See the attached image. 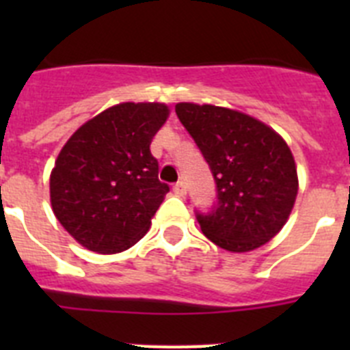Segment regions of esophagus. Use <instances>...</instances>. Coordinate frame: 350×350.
I'll use <instances>...</instances> for the list:
<instances>
[{
  "label": "esophagus",
  "mask_w": 350,
  "mask_h": 350,
  "mask_svg": "<svg viewBox=\"0 0 350 350\" xmlns=\"http://www.w3.org/2000/svg\"><path fill=\"white\" fill-rule=\"evenodd\" d=\"M173 193L177 194V196L184 198L185 193H187V191H185V184H184V182H177V184L173 185Z\"/></svg>",
  "instance_id": "esophagus-1"
}]
</instances>
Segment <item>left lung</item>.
I'll use <instances>...</instances> for the list:
<instances>
[{
	"mask_svg": "<svg viewBox=\"0 0 350 350\" xmlns=\"http://www.w3.org/2000/svg\"><path fill=\"white\" fill-rule=\"evenodd\" d=\"M175 112L194 138L217 184V206L198 222L210 242L249 252L284 228L298 194V172L279 133L238 110L177 103Z\"/></svg>",
	"mask_w": 350,
	"mask_h": 350,
	"instance_id": "obj_1",
	"label": "left lung"
}]
</instances>
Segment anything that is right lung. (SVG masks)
<instances>
[{
	"label": "right lung",
	"instance_id": "obj_1",
	"mask_svg": "<svg viewBox=\"0 0 350 350\" xmlns=\"http://www.w3.org/2000/svg\"><path fill=\"white\" fill-rule=\"evenodd\" d=\"M165 103L113 105L80 126L51 172L52 212L88 250L116 254L144 238L170 187L150 144Z\"/></svg>",
	"mask_w": 350,
	"mask_h": 350
}]
</instances>
